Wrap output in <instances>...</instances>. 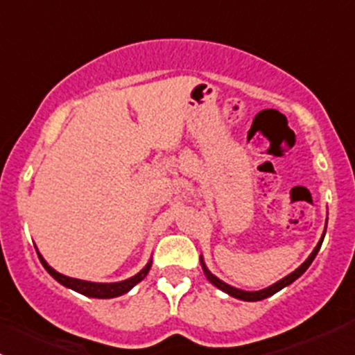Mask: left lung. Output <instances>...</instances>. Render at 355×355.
<instances>
[{
    "mask_svg": "<svg viewBox=\"0 0 355 355\" xmlns=\"http://www.w3.org/2000/svg\"><path fill=\"white\" fill-rule=\"evenodd\" d=\"M323 237H324V235H323ZM323 237H321L320 244L316 245V249L313 250V254H311V256L307 257V261H306V263L302 264V266L297 268V270L293 271V273H290L288 277H285V278H284V280L277 282V284L271 285V287L259 290V292H245V290H239V288H235V287H230V285H227V284H223V282H221V280H218V278L214 277V275H211V273H209V270H207V268L204 266L202 259H200V264H202V271H204V275H206V278H207V280L211 282V284L214 285V287H218L220 290H223V292L230 293V295H232V297H235V299H241V300H250V302H254V300H263V299H266V297L273 295V293H277L278 290H282L284 287H287V285L292 284V282H295L297 278H299L300 275H302L304 271H306L307 268H309V264L313 263V259H314V257H316L318 250H320L321 244H323Z\"/></svg>",
    "mask_w": 355,
    "mask_h": 355,
    "instance_id": "1",
    "label": "left lung"
}]
</instances>
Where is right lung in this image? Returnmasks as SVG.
<instances>
[{
  "mask_svg": "<svg viewBox=\"0 0 355 355\" xmlns=\"http://www.w3.org/2000/svg\"><path fill=\"white\" fill-rule=\"evenodd\" d=\"M37 256H39V259H41L42 266L46 268V271H48V273L51 275L55 280H58L60 284L65 285V287L77 290L78 293H84V295H87V297H96V299H111V297H118V295H121V293H127L128 290L134 287V285H137L139 282H141L142 278L149 273V268H151V261H149L148 266H146L141 273H137L135 277L128 278V280L118 282V284H92V282L77 280V278H70V277H65V275L58 273V271H55L48 263H46L44 257H42L41 254L37 252Z\"/></svg>",
  "mask_w": 355,
  "mask_h": 355,
  "instance_id": "right-lung-1",
  "label": "right lung"
}]
</instances>
